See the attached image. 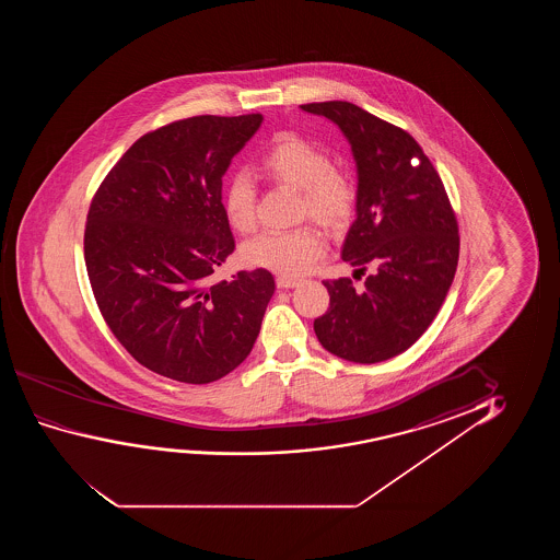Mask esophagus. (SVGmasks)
I'll use <instances>...</instances> for the list:
<instances>
[{
    "instance_id": "34e87169",
    "label": "esophagus",
    "mask_w": 560,
    "mask_h": 560,
    "mask_svg": "<svg viewBox=\"0 0 560 560\" xmlns=\"http://www.w3.org/2000/svg\"><path fill=\"white\" fill-rule=\"evenodd\" d=\"M276 283L279 289H294V287L300 283V279H296V277L281 276L277 277Z\"/></svg>"
}]
</instances>
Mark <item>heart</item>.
Returning a JSON list of instances; mask_svg holds the SVG:
<instances>
[{"instance_id":"heart-1","label":"heart","mask_w":560,"mask_h":560,"mask_svg":"<svg viewBox=\"0 0 560 560\" xmlns=\"http://www.w3.org/2000/svg\"><path fill=\"white\" fill-rule=\"evenodd\" d=\"M261 174L276 184L300 189L299 210L325 230H342L355 207V185L345 170L332 166L330 154L299 133H279L261 153ZM223 212L231 228L248 233L256 225V185L237 172L223 187ZM327 253V241L314 225L261 231L243 246L248 266L281 276H304Z\"/></svg>"}]
</instances>
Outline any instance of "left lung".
I'll list each match as a JSON object with an SVG mask.
<instances>
[{
    "instance_id": "left-lung-1",
    "label": "left lung",
    "mask_w": 560,
    "mask_h": 560,
    "mask_svg": "<svg viewBox=\"0 0 560 560\" xmlns=\"http://www.w3.org/2000/svg\"><path fill=\"white\" fill-rule=\"evenodd\" d=\"M337 124L358 164V218L342 260L352 279L323 281L329 310L314 322L327 352L353 363H378L415 345L444 304L459 260V228L444 184L406 130L348 103L300 105ZM358 279V277H355Z\"/></svg>"
}]
</instances>
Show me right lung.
<instances>
[{"instance_id": "obj_1", "label": "right lung", "mask_w": 560, "mask_h": 560, "mask_svg": "<svg viewBox=\"0 0 560 560\" xmlns=\"http://www.w3.org/2000/svg\"><path fill=\"white\" fill-rule=\"evenodd\" d=\"M261 120L202 115L149 131L93 195L84 258L101 315L133 360L172 381L238 368L276 291L261 268L210 281L235 250L222 177Z\"/></svg>"}]
</instances>
